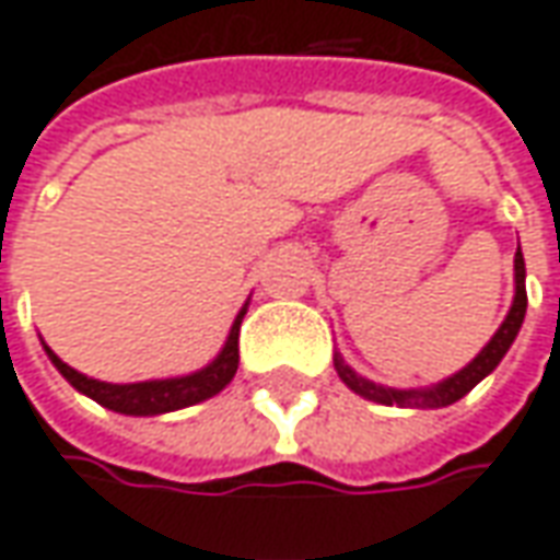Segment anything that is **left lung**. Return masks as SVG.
I'll return each instance as SVG.
<instances>
[{
  "mask_svg": "<svg viewBox=\"0 0 560 560\" xmlns=\"http://www.w3.org/2000/svg\"><path fill=\"white\" fill-rule=\"evenodd\" d=\"M524 279H527V269H524V254L517 247V254H514V300H511L509 316L499 325V331L492 335L490 343L462 372H455L453 377L440 381L434 387H421V390H394V387H381L375 381L359 377L350 365H343V359L335 357V369H338L340 381L353 394L365 396L372 402H381V406H402V409H440V406H453V402H458L465 394H471L474 387L490 375L492 369L502 362V357L509 353L514 338H517V331L524 325V313H527V284H524Z\"/></svg>",
  "mask_w": 560,
  "mask_h": 560,
  "instance_id": "1",
  "label": "left lung"
}]
</instances>
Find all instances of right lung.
<instances>
[{"label": "right lung", "instance_id": "add662e5", "mask_svg": "<svg viewBox=\"0 0 560 560\" xmlns=\"http://www.w3.org/2000/svg\"><path fill=\"white\" fill-rule=\"evenodd\" d=\"M244 313H247V303H244L242 313L232 322V331H229V338L222 343L220 357L213 359L210 365H203L201 372H191V375L183 377H164V381H139V384H107V381H95V377L80 375L77 369H70L68 362H61L46 343L43 347L49 353L51 365L68 377L80 394L95 399L98 406L114 409V412L120 415H164L217 396L235 377V372H238V331H242Z\"/></svg>", "mask_w": 560, "mask_h": 560}]
</instances>
